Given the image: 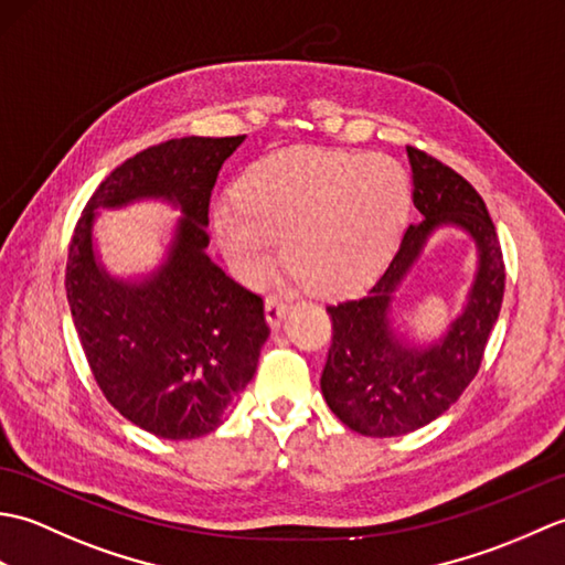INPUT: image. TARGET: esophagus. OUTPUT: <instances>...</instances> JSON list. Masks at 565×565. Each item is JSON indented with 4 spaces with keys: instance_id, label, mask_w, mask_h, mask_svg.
Returning a JSON list of instances; mask_svg holds the SVG:
<instances>
[{
    "instance_id": "esophagus-1",
    "label": "esophagus",
    "mask_w": 565,
    "mask_h": 565,
    "mask_svg": "<svg viewBox=\"0 0 565 565\" xmlns=\"http://www.w3.org/2000/svg\"><path fill=\"white\" fill-rule=\"evenodd\" d=\"M264 310H267V322L271 328H279L284 316L289 313V301H284L279 296H267V301H264Z\"/></svg>"
}]
</instances>
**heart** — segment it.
Returning a JSON list of instances; mask_svg holds the SVG:
<instances>
[{
    "label": "heart",
    "mask_w": 565,
    "mask_h": 565,
    "mask_svg": "<svg viewBox=\"0 0 565 565\" xmlns=\"http://www.w3.org/2000/svg\"><path fill=\"white\" fill-rule=\"evenodd\" d=\"M237 206L215 213L223 249L259 281L284 259L308 291L334 296L388 259L411 203V179L388 154L289 148L255 162L235 184Z\"/></svg>",
    "instance_id": "heart-1"
}]
</instances>
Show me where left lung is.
Masks as SVG:
<instances>
[{"mask_svg": "<svg viewBox=\"0 0 565 565\" xmlns=\"http://www.w3.org/2000/svg\"><path fill=\"white\" fill-rule=\"evenodd\" d=\"M407 158L413 203L425 221L407 227L386 271L362 298L328 306L332 344L320 388L330 411L366 437L407 435L459 401L481 369L505 294V262L481 194L425 150L407 146ZM447 222L477 239L479 274L465 313L437 345L423 351L394 338L387 313L392 294L426 237Z\"/></svg>", "mask_w": 565, "mask_h": 565, "instance_id": "1", "label": "left lung"}]
</instances>
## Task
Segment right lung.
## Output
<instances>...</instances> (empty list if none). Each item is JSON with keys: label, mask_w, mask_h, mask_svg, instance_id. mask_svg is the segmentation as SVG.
Returning a JSON list of instances; mask_svg holds the SVG:
<instances>
[{"label": "right lung", "mask_w": 565, "mask_h": 565, "mask_svg": "<svg viewBox=\"0 0 565 565\" xmlns=\"http://www.w3.org/2000/svg\"><path fill=\"white\" fill-rule=\"evenodd\" d=\"M243 140L189 136L134 154L94 191L70 239L65 291L94 381L154 437L194 439L218 427L269 338L262 296L203 252L211 191ZM150 195L185 213L171 257L142 285L116 282L93 259V211Z\"/></svg>", "instance_id": "1"}]
</instances>
